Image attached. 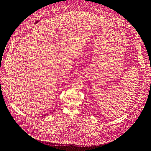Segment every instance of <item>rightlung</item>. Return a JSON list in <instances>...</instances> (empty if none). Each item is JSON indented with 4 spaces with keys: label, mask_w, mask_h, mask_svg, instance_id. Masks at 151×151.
Here are the masks:
<instances>
[{
    "label": "right lung",
    "mask_w": 151,
    "mask_h": 151,
    "mask_svg": "<svg viewBox=\"0 0 151 151\" xmlns=\"http://www.w3.org/2000/svg\"><path fill=\"white\" fill-rule=\"evenodd\" d=\"M50 113H51V112H50ZM48 114H45V116H46V115H48Z\"/></svg>",
    "instance_id": "right-lung-1"
}]
</instances>
